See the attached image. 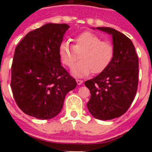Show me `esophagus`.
Segmentation results:
<instances>
[{
    "mask_svg": "<svg viewBox=\"0 0 152 152\" xmlns=\"http://www.w3.org/2000/svg\"><path fill=\"white\" fill-rule=\"evenodd\" d=\"M76 82H77V85H80V84L83 83V80H78V79H77V80H76Z\"/></svg>",
    "mask_w": 152,
    "mask_h": 152,
    "instance_id": "esophagus-1",
    "label": "esophagus"
}]
</instances>
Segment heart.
<instances>
[{"instance_id": "obj_1", "label": "heart", "mask_w": 152, "mask_h": 152, "mask_svg": "<svg viewBox=\"0 0 152 152\" xmlns=\"http://www.w3.org/2000/svg\"><path fill=\"white\" fill-rule=\"evenodd\" d=\"M74 45L64 41L59 45L58 54L62 64L71 67L76 62L80 55V61L72 68L75 77H84L90 73L104 72L113 59L115 49L110 42L103 41L100 36L86 31L73 38Z\"/></svg>"}]
</instances>
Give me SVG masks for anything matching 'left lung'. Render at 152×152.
Wrapping results in <instances>:
<instances>
[{
	"mask_svg": "<svg viewBox=\"0 0 152 152\" xmlns=\"http://www.w3.org/2000/svg\"><path fill=\"white\" fill-rule=\"evenodd\" d=\"M112 35L115 54L108 68L84 82L91 93L88 109L94 117H119L133 101L139 84V58L130 39L110 27H96Z\"/></svg>",
	"mask_w": 152,
	"mask_h": 152,
	"instance_id": "1",
	"label": "left lung"
}]
</instances>
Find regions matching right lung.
Segmentation results:
<instances>
[{
  "label": "right lung",
  "instance_id": "right-lung-1",
  "mask_svg": "<svg viewBox=\"0 0 152 152\" xmlns=\"http://www.w3.org/2000/svg\"><path fill=\"white\" fill-rule=\"evenodd\" d=\"M68 24L47 23L30 31L16 47L11 66L13 98L24 113L55 117L77 82L61 65L58 49Z\"/></svg>",
  "mask_w": 152,
  "mask_h": 152
}]
</instances>
